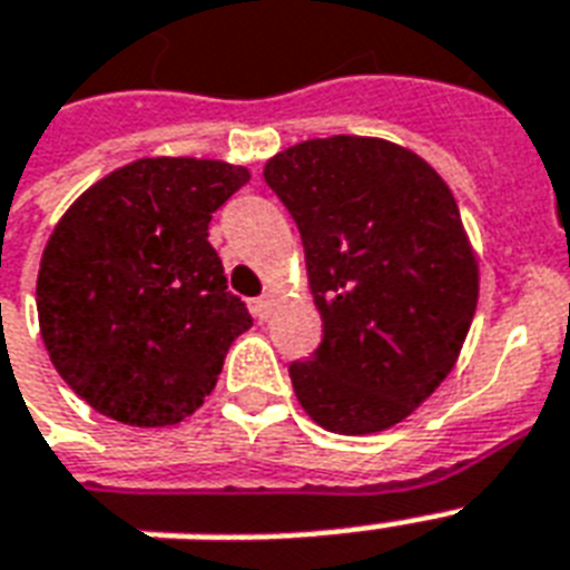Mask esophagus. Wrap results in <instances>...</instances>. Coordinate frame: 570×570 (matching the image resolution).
<instances>
[{
  "instance_id": "34e87169",
  "label": "esophagus",
  "mask_w": 570,
  "mask_h": 570,
  "mask_svg": "<svg viewBox=\"0 0 570 570\" xmlns=\"http://www.w3.org/2000/svg\"><path fill=\"white\" fill-rule=\"evenodd\" d=\"M275 302H277L275 289H268L266 295H259L257 302H254V313H257V320H268V316H272V311H275Z\"/></svg>"
}]
</instances>
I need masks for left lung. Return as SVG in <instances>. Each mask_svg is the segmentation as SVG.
Instances as JSON below:
<instances>
[{
	"mask_svg": "<svg viewBox=\"0 0 570 570\" xmlns=\"http://www.w3.org/2000/svg\"><path fill=\"white\" fill-rule=\"evenodd\" d=\"M298 224L322 343L289 379L313 423L375 434L452 373L479 302V263L450 186L384 138H311L263 168Z\"/></svg>",
	"mask_w": 570,
	"mask_h": 570,
	"instance_id": "left-lung-1",
	"label": "left lung"
}]
</instances>
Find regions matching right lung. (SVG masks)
I'll list each match as a JSON object with an SVG mask.
<instances>
[{
	"mask_svg": "<svg viewBox=\"0 0 570 570\" xmlns=\"http://www.w3.org/2000/svg\"><path fill=\"white\" fill-rule=\"evenodd\" d=\"M248 168L147 156L76 197L38 272L40 337L94 411L159 429L195 414L254 325L209 245L213 213Z\"/></svg>",
	"mask_w": 570,
	"mask_h": 570,
	"instance_id": "obj_1",
	"label": "right lung"
}]
</instances>
